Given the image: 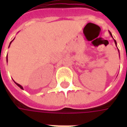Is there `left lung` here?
I'll use <instances>...</instances> for the list:
<instances>
[{
	"instance_id": "1",
	"label": "left lung",
	"mask_w": 127,
	"mask_h": 127,
	"mask_svg": "<svg viewBox=\"0 0 127 127\" xmlns=\"http://www.w3.org/2000/svg\"><path fill=\"white\" fill-rule=\"evenodd\" d=\"M109 34H110V35H111V36H112V33H111L110 32H109ZM112 37H113V36H112ZM114 42H115V44H116H116H117V43H116V40H114ZM116 46H117V45H116ZM118 52H119V50H118ZM119 55H120V53H119Z\"/></svg>"
}]
</instances>
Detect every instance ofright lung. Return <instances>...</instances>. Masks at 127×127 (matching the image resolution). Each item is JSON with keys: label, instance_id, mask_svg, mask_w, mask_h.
<instances>
[{"label": "right lung", "instance_id": "add662e5", "mask_svg": "<svg viewBox=\"0 0 127 127\" xmlns=\"http://www.w3.org/2000/svg\"><path fill=\"white\" fill-rule=\"evenodd\" d=\"M13 41H11V43H10V44L11 43V42H12ZM10 44H9V46H10ZM15 84H17V85L18 86H19V87H20V88H21V89H23V87H22V86L20 85V84H18V83H16V82H15Z\"/></svg>", "mask_w": 127, "mask_h": 127}]
</instances>
